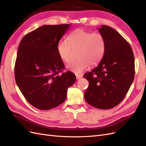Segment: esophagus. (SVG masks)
I'll return each mask as SVG.
<instances>
[{
	"instance_id": "esophagus-1",
	"label": "esophagus",
	"mask_w": 146,
	"mask_h": 146,
	"mask_svg": "<svg viewBox=\"0 0 146 146\" xmlns=\"http://www.w3.org/2000/svg\"><path fill=\"white\" fill-rule=\"evenodd\" d=\"M76 79L78 80V79H80V78H82V74H76Z\"/></svg>"
}]
</instances>
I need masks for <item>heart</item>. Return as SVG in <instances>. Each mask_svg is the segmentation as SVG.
Instances as JSON below:
<instances>
[{"label":"heart","mask_w":146,"mask_h":146,"mask_svg":"<svg viewBox=\"0 0 146 146\" xmlns=\"http://www.w3.org/2000/svg\"><path fill=\"white\" fill-rule=\"evenodd\" d=\"M67 41L58 42L57 51L60 58L66 63L71 61L74 52L78 51L79 59L67 66L68 70L76 74L85 71L90 65L97 66L104 55L106 42L100 33L78 29L68 36Z\"/></svg>","instance_id":"heart-1"}]
</instances>
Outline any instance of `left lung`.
Wrapping results in <instances>:
<instances>
[{
  "mask_svg": "<svg viewBox=\"0 0 146 146\" xmlns=\"http://www.w3.org/2000/svg\"><path fill=\"white\" fill-rule=\"evenodd\" d=\"M105 38L106 48L98 66L84 77L89 82L85 92L86 102L100 109H110L123 100L135 75L132 49L114 29L102 26L98 29Z\"/></svg>",
  "mask_w": 146,
  "mask_h": 146,
  "instance_id": "1",
  "label": "left lung"
}]
</instances>
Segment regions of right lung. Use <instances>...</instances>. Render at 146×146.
I'll list each match as a JSON object with an SVG mask.
<instances>
[{
	"instance_id": "obj_1",
	"label": "right lung",
	"mask_w": 146,
	"mask_h": 146,
	"mask_svg": "<svg viewBox=\"0 0 146 146\" xmlns=\"http://www.w3.org/2000/svg\"><path fill=\"white\" fill-rule=\"evenodd\" d=\"M70 24L44 25L25 36L19 45L14 68L17 85L25 98L40 110L64 103L76 76L65 66L57 45Z\"/></svg>"
}]
</instances>
